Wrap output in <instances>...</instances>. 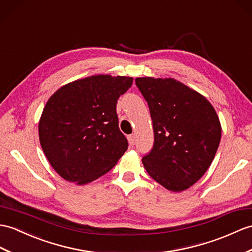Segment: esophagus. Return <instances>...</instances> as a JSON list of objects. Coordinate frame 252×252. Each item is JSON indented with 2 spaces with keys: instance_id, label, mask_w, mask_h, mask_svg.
Masks as SVG:
<instances>
[{
  "instance_id": "1",
  "label": "esophagus",
  "mask_w": 252,
  "mask_h": 252,
  "mask_svg": "<svg viewBox=\"0 0 252 252\" xmlns=\"http://www.w3.org/2000/svg\"><path fill=\"white\" fill-rule=\"evenodd\" d=\"M127 140H128V143H130V145L133 146L134 144H135V135H134V134H131V135H128L127 136Z\"/></svg>"
}]
</instances>
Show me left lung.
<instances>
[{
    "label": "left lung",
    "instance_id": "1",
    "mask_svg": "<svg viewBox=\"0 0 252 252\" xmlns=\"http://www.w3.org/2000/svg\"><path fill=\"white\" fill-rule=\"evenodd\" d=\"M135 84L148 103L155 143L143 157L146 171L169 191L187 190L212 164L221 125L205 96L173 78L138 77Z\"/></svg>",
    "mask_w": 252,
    "mask_h": 252
}]
</instances>
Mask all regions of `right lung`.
<instances>
[{
	"mask_svg": "<svg viewBox=\"0 0 252 252\" xmlns=\"http://www.w3.org/2000/svg\"><path fill=\"white\" fill-rule=\"evenodd\" d=\"M126 76L95 75L58 89L38 124L39 142L51 166L71 183L86 185L109 172L127 149L116 106L132 86Z\"/></svg>",
	"mask_w": 252,
	"mask_h": 252,
	"instance_id": "obj_1",
	"label": "right lung"
}]
</instances>
